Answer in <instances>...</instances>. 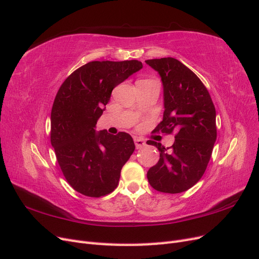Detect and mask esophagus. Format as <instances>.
Returning a JSON list of instances; mask_svg holds the SVG:
<instances>
[{
  "instance_id": "obj_1",
  "label": "esophagus",
  "mask_w": 259,
  "mask_h": 259,
  "mask_svg": "<svg viewBox=\"0 0 259 259\" xmlns=\"http://www.w3.org/2000/svg\"><path fill=\"white\" fill-rule=\"evenodd\" d=\"M135 144L137 148H142L145 146V141L141 138H135Z\"/></svg>"
}]
</instances>
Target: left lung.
Returning <instances> with one entry per match:
<instances>
[{"label": "left lung", "mask_w": 259, "mask_h": 259, "mask_svg": "<svg viewBox=\"0 0 259 259\" xmlns=\"http://www.w3.org/2000/svg\"><path fill=\"white\" fill-rule=\"evenodd\" d=\"M159 73L163 85V119L154 132L171 135V147L149 140L160 158L147 172L151 186L165 194H179L202 178L216 141V112L207 89L197 75L174 58L145 61Z\"/></svg>", "instance_id": "1"}]
</instances>
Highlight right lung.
<instances>
[{
    "instance_id": "obj_1",
    "label": "right lung",
    "mask_w": 259,
    "mask_h": 259,
    "mask_svg": "<svg viewBox=\"0 0 259 259\" xmlns=\"http://www.w3.org/2000/svg\"><path fill=\"white\" fill-rule=\"evenodd\" d=\"M142 68L138 60L91 61L75 70L58 90L51 142L65 180L81 195L99 198L111 194L135 152L128 133L113 136L95 128L113 89Z\"/></svg>"
}]
</instances>
